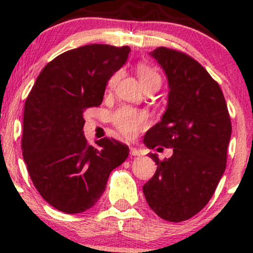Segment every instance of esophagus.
Listing matches in <instances>:
<instances>
[{
    "label": "esophagus",
    "instance_id": "esophagus-1",
    "mask_svg": "<svg viewBox=\"0 0 253 253\" xmlns=\"http://www.w3.org/2000/svg\"><path fill=\"white\" fill-rule=\"evenodd\" d=\"M129 150H130V155H132V156H141V155H143V152H141V151L139 149H136V147H134V146H130Z\"/></svg>",
    "mask_w": 253,
    "mask_h": 253
}]
</instances>
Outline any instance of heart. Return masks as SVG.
<instances>
[{
	"label": "heart",
	"instance_id": "1",
	"mask_svg": "<svg viewBox=\"0 0 253 253\" xmlns=\"http://www.w3.org/2000/svg\"><path fill=\"white\" fill-rule=\"evenodd\" d=\"M136 74H138L139 80H140L144 88L149 84L156 82L161 83L162 81L158 72L147 64H139L136 66ZM120 75V71H118L109 78L108 85L110 88H113L118 83ZM113 124H114L115 128L126 138H134L145 127L146 117L143 112H139V110L130 108V107H123V108L118 109L113 115Z\"/></svg>",
	"mask_w": 253,
	"mask_h": 253
}]
</instances>
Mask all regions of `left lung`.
<instances>
[{
    "instance_id": "left-lung-1",
    "label": "left lung",
    "mask_w": 253,
    "mask_h": 253,
    "mask_svg": "<svg viewBox=\"0 0 253 253\" xmlns=\"http://www.w3.org/2000/svg\"><path fill=\"white\" fill-rule=\"evenodd\" d=\"M149 54L163 69L169 95L167 110L144 144L173 147V153L164 161L149 153L157 170L143 191L157 215L179 222L199 213L216 189L226 169L231 119L219 84L201 64L167 47Z\"/></svg>"
}]
</instances>
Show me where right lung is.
<instances>
[{
	"label": "right lung",
	"mask_w": 253,
	"mask_h": 253,
	"mask_svg": "<svg viewBox=\"0 0 253 253\" xmlns=\"http://www.w3.org/2000/svg\"><path fill=\"white\" fill-rule=\"evenodd\" d=\"M128 46H81L54 58L38 76L25 103L22 156L34 187L68 214L91 208L108 177L128 157L114 139L86 143L84 110L102 103L109 78L124 66Z\"/></svg>",
	"instance_id": "1"
}]
</instances>
